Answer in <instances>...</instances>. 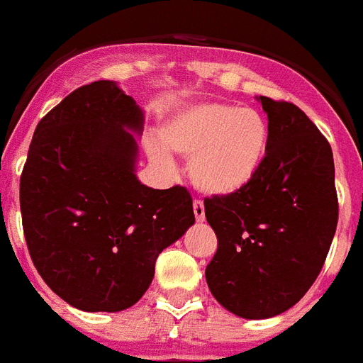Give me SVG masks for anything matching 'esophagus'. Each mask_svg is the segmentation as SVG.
Listing matches in <instances>:
<instances>
[{
	"instance_id": "34e87169",
	"label": "esophagus",
	"mask_w": 363,
	"mask_h": 363,
	"mask_svg": "<svg viewBox=\"0 0 363 363\" xmlns=\"http://www.w3.org/2000/svg\"><path fill=\"white\" fill-rule=\"evenodd\" d=\"M193 211H195V219L196 221H204L206 213H204V204H202V200H195L193 202Z\"/></svg>"
}]
</instances>
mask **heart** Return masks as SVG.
<instances>
[{
	"label": "heart",
	"mask_w": 363,
	"mask_h": 363,
	"mask_svg": "<svg viewBox=\"0 0 363 363\" xmlns=\"http://www.w3.org/2000/svg\"><path fill=\"white\" fill-rule=\"evenodd\" d=\"M161 141L147 142V155L170 168L167 150L189 159V178L204 195L228 196L245 189L264 163L268 121L257 108L230 103H200L179 110L161 129Z\"/></svg>",
	"instance_id": "1"
}]
</instances>
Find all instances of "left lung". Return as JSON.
<instances>
[{"mask_svg": "<svg viewBox=\"0 0 363 363\" xmlns=\"http://www.w3.org/2000/svg\"><path fill=\"white\" fill-rule=\"evenodd\" d=\"M269 144L259 174L228 196L204 200L217 251L211 294L242 318L291 309L320 274L337 227L332 147L296 104L259 97Z\"/></svg>", "mask_w": 363, "mask_h": 363, "instance_id": "8db88e82", "label": "left lung"}]
</instances>
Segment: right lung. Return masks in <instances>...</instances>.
<instances>
[{
	"label": "right lung",
	"mask_w": 363,
	"mask_h": 363,
	"mask_svg": "<svg viewBox=\"0 0 363 363\" xmlns=\"http://www.w3.org/2000/svg\"><path fill=\"white\" fill-rule=\"evenodd\" d=\"M144 112L112 80L74 89L39 121L20 176L28 249L45 283L82 311H123L144 296L164 247L195 223L179 185L135 174Z\"/></svg>",
	"instance_id": "1"
}]
</instances>
